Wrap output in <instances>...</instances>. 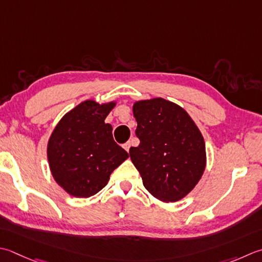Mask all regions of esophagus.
I'll use <instances>...</instances> for the list:
<instances>
[{"instance_id":"obj_1","label":"esophagus","mask_w":262,"mask_h":262,"mask_svg":"<svg viewBox=\"0 0 262 262\" xmlns=\"http://www.w3.org/2000/svg\"><path fill=\"white\" fill-rule=\"evenodd\" d=\"M122 147H124L127 152H129V148H130V142H127V143H125V144L122 145Z\"/></svg>"}]
</instances>
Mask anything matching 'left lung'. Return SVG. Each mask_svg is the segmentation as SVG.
<instances>
[{
    "label": "left lung",
    "mask_w": 262,
    "mask_h": 262,
    "mask_svg": "<svg viewBox=\"0 0 262 262\" xmlns=\"http://www.w3.org/2000/svg\"><path fill=\"white\" fill-rule=\"evenodd\" d=\"M140 145L129 148L143 185L165 202L183 199L196 185L206 168L203 136L187 112L161 97L133 106Z\"/></svg>",
    "instance_id": "8db88e82"
}]
</instances>
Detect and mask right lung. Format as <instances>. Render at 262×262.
<instances>
[{
    "label": "right lung",
    "instance_id": "add662e5",
    "mask_svg": "<svg viewBox=\"0 0 262 262\" xmlns=\"http://www.w3.org/2000/svg\"><path fill=\"white\" fill-rule=\"evenodd\" d=\"M114 102L85 101L69 111L50 137L48 159L55 182L76 198L100 192L111 172L129 157L117 144L104 120Z\"/></svg>",
    "mask_w": 262,
    "mask_h": 262
}]
</instances>
